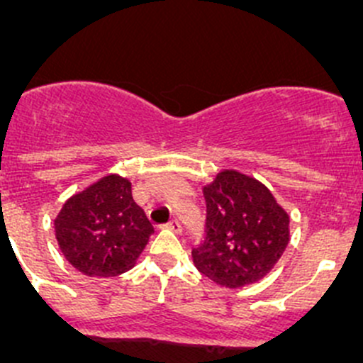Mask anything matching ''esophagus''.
<instances>
[{
    "label": "esophagus",
    "instance_id": "esophagus-1",
    "mask_svg": "<svg viewBox=\"0 0 363 363\" xmlns=\"http://www.w3.org/2000/svg\"><path fill=\"white\" fill-rule=\"evenodd\" d=\"M166 228L171 229V231H174V233H182V224H180V222H178V220L167 222Z\"/></svg>",
    "mask_w": 363,
    "mask_h": 363
}]
</instances>
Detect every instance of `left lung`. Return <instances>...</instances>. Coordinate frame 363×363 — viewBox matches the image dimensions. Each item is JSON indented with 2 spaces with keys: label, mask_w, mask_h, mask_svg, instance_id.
Instances as JSON below:
<instances>
[{
  "label": "left lung",
  "mask_w": 363,
  "mask_h": 363,
  "mask_svg": "<svg viewBox=\"0 0 363 363\" xmlns=\"http://www.w3.org/2000/svg\"><path fill=\"white\" fill-rule=\"evenodd\" d=\"M204 240L192 249L197 270L225 288L263 279L289 242V217L261 182L225 169L203 189Z\"/></svg>",
  "instance_id": "8db88e82"
}]
</instances>
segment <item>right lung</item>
I'll list each match as a JSON object with an SVG mask.
<instances>
[{
    "label": "right lung",
    "mask_w": 363,
    "mask_h": 363,
    "mask_svg": "<svg viewBox=\"0 0 363 363\" xmlns=\"http://www.w3.org/2000/svg\"><path fill=\"white\" fill-rule=\"evenodd\" d=\"M56 240L68 263L89 277H114L134 267L153 225L132 199V185L104 177L72 196L55 220Z\"/></svg>",
    "instance_id": "1"
}]
</instances>
